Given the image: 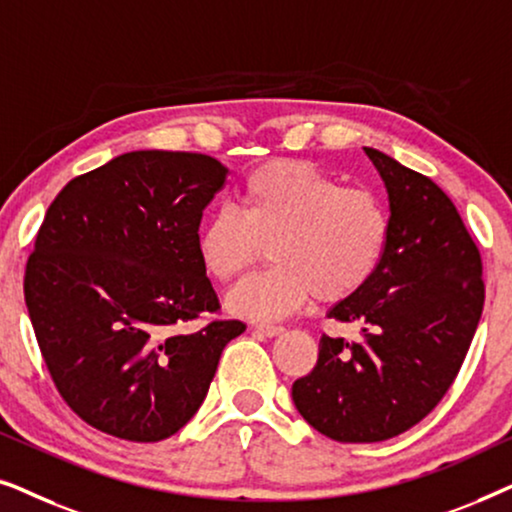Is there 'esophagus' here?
<instances>
[{
	"mask_svg": "<svg viewBox=\"0 0 512 512\" xmlns=\"http://www.w3.org/2000/svg\"><path fill=\"white\" fill-rule=\"evenodd\" d=\"M256 333H263L268 335V338H275V335H282L284 333V326H275V324H256L254 326Z\"/></svg>",
	"mask_w": 512,
	"mask_h": 512,
	"instance_id": "obj_1",
	"label": "esophagus"
}]
</instances>
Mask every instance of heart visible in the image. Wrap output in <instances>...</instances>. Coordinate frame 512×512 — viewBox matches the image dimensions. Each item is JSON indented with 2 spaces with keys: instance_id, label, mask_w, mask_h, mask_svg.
<instances>
[{
  "instance_id": "obj_1",
  "label": "heart",
  "mask_w": 512,
  "mask_h": 512,
  "mask_svg": "<svg viewBox=\"0 0 512 512\" xmlns=\"http://www.w3.org/2000/svg\"><path fill=\"white\" fill-rule=\"evenodd\" d=\"M389 242V212L368 188L342 186L300 160H272L242 181L237 212L209 214L195 237L202 268L228 284L270 251L275 263L228 296L237 317L270 321L296 312L312 296L340 303L380 268Z\"/></svg>"
}]
</instances>
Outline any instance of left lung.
Masks as SVG:
<instances>
[{"mask_svg": "<svg viewBox=\"0 0 512 512\" xmlns=\"http://www.w3.org/2000/svg\"><path fill=\"white\" fill-rule=\"evenodd\" d=\"M389 193L380 268L328 317L361 340L321 335L293 382L303 419L338 443H380L422 422L452 387L485 305L482 258L454 202L429 177L366 149Z\"/></svg>", "mask_w": 512, "mask_h": 512, "instance_id": "left-lung-1", "label": "left lung"}]
</instances>
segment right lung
<instances>
[{
    "label": "right lung",
    "instance_id": "right-lung-1",
    "mask_svg": "<svg viewBox=\"0 0 512 512\" xmlns=\"http://www.w3.org/2000/svg\"><path fill=\"white\" fill-rule=\"evenodd\" d=\"M216 158L132 151L58 193L25 265V303L55 389L83 422L132 443L177 433L223 347L247 331L221 305L195 237L226 184Z\"/></svg>",
    "mask_w": 512,
    "mask_h": 512
}]
</instances>
